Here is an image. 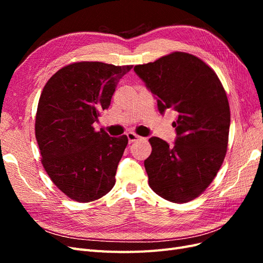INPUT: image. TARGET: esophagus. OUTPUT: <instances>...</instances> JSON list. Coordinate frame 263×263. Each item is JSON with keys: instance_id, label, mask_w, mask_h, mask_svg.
<instances>
[{"instance_id": "obj_1", "label": "esophagus", "mask_w": 263, "mask_h": 263, "mask_svg": "<svg viewBox=\"0 0 263 263\" xmlns=\"http://www.w3.org/2000/svg\"><path fill=\"white\" fill-rule=\"evenodd\" d=\"M127 138H128L129 142H134V141H136L138 139H141L140 136H138V135L134 134V133H128V134H127Z\"/></svg>"}]
</instances>
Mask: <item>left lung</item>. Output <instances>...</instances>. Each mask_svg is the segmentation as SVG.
Wrapping results in <instances>:
<instances>
[{
	"instance_id": "obj_1",
	"label": "left lung",
	"mask_w": 263,
	"mask_h": 263,
	"mask_svg": "<svg viewBox=\"0 0 263 263\" xmlns=\"http://www.w3.org/2000/svg\"><path fill=\"white\" fill-rule=\"evenodd\" d=\"M134 71L157 99L159 112L177 113L173 147L149 139V186L170 202L192 201L211 184L226 156L230 110L224 87L204 61L186 52H172Z\"/></svg>"
}]
</instances>
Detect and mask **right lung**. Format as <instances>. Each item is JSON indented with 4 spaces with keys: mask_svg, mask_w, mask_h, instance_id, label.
<instances>
[{
    "mask_svg": "<svg viewBox=\"0 0 263 263\" xmlns=\"http://www.w3.org/2000/svg\"><path fill=\"white\" fill-rule=\"evenodd\" d=\"M132 68L97 61L71 63L44 87L35 123L42 163L54 185L71 200L95 201L115 184L128 138L95 132L93 123L108 108L117 83Z\"/></svg>",
    "mask_w": 263,
    "mask_h": 263,
    "instance_id": "obj_1",
    "label": "right lung"
}]
</instances>
